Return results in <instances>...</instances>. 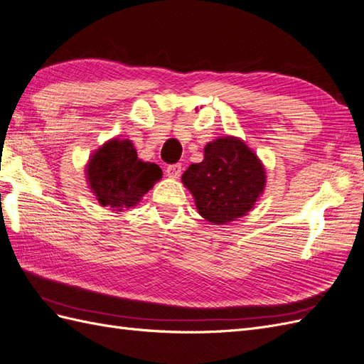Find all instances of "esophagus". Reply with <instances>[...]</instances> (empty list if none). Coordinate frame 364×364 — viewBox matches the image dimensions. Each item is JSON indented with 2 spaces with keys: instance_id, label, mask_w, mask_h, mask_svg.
Listing matches in <instances>:
<instances>
[{
  "instance_id": "esophagus-1",
  "label": "esophagus",
  "mask_w": 364,
  "mask_h": 364,
  "mask_svg": "<svg viewBox=\"0 0 364 364\" xmlns=\"http://www.w3.org/2000/svg\"><path fill=\"white\" fill-rule=\"evenodd\" d=\"M182 174V165L181 164H173L166 166V176L171 179H179Z\"/></svg>"
}]
</instances>
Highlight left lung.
<instances>
[{
	"mask_svg": "<svg viewBox=\"0 0 364 364\" xmlns=\"http://www.w3.org/2000/svg\"><path fill=\"white\" fill-rule=\"evenodd\" d=\"M264 168L247 145L231 136L205 146L203 161L191 164L182 182L203 219L228 223L247 214L264 188Z\"/></svg>",
	"mask_w": 364,
	"mask_h": 364,
	"instance_id": "left-lung-1",
	"label": "left lung"
}]
</instances>
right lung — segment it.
<instances>
[{"mask_svg": "<svg viewBox=\"0 0 364 364\" xmlns=\"http://www.w3.org/2000/svg\"><path fill=\"white\" fill-rule=\"evenodd\" d=\"M161 176L159 165L137 159L129 139L104 144L87 165V179L97 200L116 211L134 206Z\"/></svg>", "mask_w": 364, "mask_h": 364, "instance_id": "right-lung-1", "label": "right lung"}]
</instances>
